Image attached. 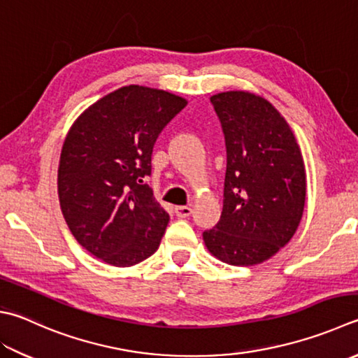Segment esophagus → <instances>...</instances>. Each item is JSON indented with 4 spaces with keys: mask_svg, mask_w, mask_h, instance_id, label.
Returning <instances> with one entry per match:
<instances>
[{
    "mask_svg": "<svg viewBox=\"0 0 358 358\" xmlns=\"http://www.w3.org/2000/svg\"><path fill=\"white\" fill-rule=\"evenodd\" d=\"M174 213H176L178 218H188L193 213V208L188 206H178L174 208Z\"/></svg>",
    "mask_w": 358,
    "mask_h": 358,
    "instance_id": "34e87169",
    "label": "esophagus"
}]
</instances>
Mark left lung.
Here are the masks:
<instances>
[{
  "label": "left lung",
  "mask_w": 358,
  "mask_h": 358,
  "mask_svg": "<svg viewBox=\"0 0 358 358\" xmlns=\"http://www.w3.org/2000/svg\"><path fill=\"white\" fill-rule=\"evenodd\" d=\"M226 141L220 221L202 234L208 251L235 266H252L284 248L306 204V168L288 123L265 98L224 92L210 98Z\"/></svg>",
  "instance_id": "obj_1"
}]
</instances>
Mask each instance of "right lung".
Returning a JSON list of instances; mask_svg holds the SVG:
<instances>
[{
  "mask_svg": "<svg viewBox=\"0 0 358 358\" xmlns=\"http://www.w3.org/2000/svg\"><path fill=\"white\" fill-rule=\"evenodd\" d=\"M187 101L127 85L92 104L64 141L57 173L60 208L73 237L112 266H132L157 251L170 217L154 199L152 148Z\"/></svg>",
  "mask_w": 358,
  "mask_h": 358,
  "instance_id": "obj_1",
  "label": "right lung"
}]
</instances>
